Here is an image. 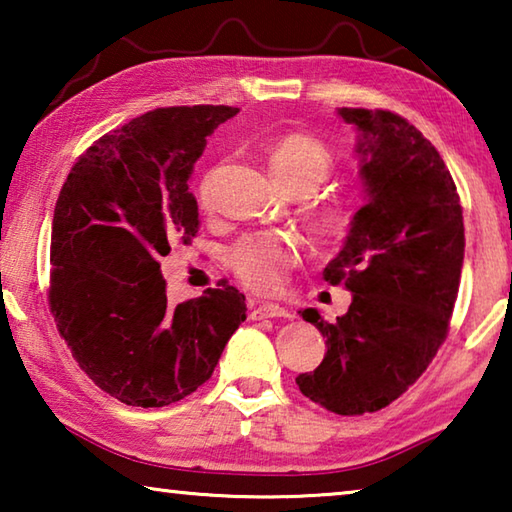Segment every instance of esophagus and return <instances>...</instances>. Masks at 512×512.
<instances>
[{
  "label": "esophagus",
  "instance_id": "34e87169",
  "mask_svg": "<svg viewBox=\"0 0 512 512\" xmlns=\"http://www.w3.org/2000/svg\"><path fill=\"white\" fill-rule=\"evenodd\" d=\"M250 318L264 320V318H291V311L284 309L275 302H259V305H250Z\"/></svg>",
  "mask_w": 512,
  "mask_h": 512
}]
</instances>
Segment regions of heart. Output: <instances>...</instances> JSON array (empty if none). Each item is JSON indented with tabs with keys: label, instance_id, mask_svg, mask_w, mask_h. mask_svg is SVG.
Masks as SVG:
<instances>
[{
	"label": "heart",
	"instance_id": "heart-1",
	"mask_svg": "<svg viewBox=\"0 0 512 512\" xmlns=\"http://www.w3.org/2000/svg\"><path fill=\"white\" fill-rule=\"evenodd\" d=\"M268 164L275 178L293 194H311L336 171V155L316 135L291 131L268 144ZM219 167L201 178L198 203L203 210L214 207V189ZM352 223V207L345 201L327 203L316 210V228L327 239H339ZM300 241L284 232H250L228 250V264L246 287L271 291L282 282L284 271L298 262Z\"/></svg>",
	"mask_w": 512,
	"mask_h": 512
}]
</instances>
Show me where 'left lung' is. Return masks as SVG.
<instances>
[{
  "mask_svg": "<svg viewBox=\"0 0 512 512\" xmlns=\"http://www.w3.org/2000/svg\"><path fill=\"white\" fill-rule=\"evenodd\" d=\"M359 131L366 205L354 214L341 253L325 266L352 305L329 323L300 311L325 336L320 366L296 384L339 415L395 402L443 345L461 284L463 207L452 173L427 137L391 110L339 108Z\"/></svg>",
  "mask_w": 512,
  "mask_h": 512,
  "instance_id": "1",
  "label": "left lung"
}]
</instances>
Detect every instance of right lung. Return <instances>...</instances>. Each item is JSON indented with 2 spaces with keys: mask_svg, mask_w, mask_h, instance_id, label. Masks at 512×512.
<instances>
[{
  "mask_svg": "<svg viewBox=\"0 0 512 512\" xmlns=\"http://www.w3.org/2000/svg\"><path fill=\"white\" fill-rule=\"evenodd\" d=\"M230 106L158 108L99 137L69 171L51 223L49 309L101 391L142 409L192 395L246 320L235 287L169 305L158 259L198 232L189 192Z\"/></svg>",
  "mask_w": 512,
  "mask_h": 512,
  "instance_id": "right-lung-1",
  "label": "right lung"
}]
</instances>
